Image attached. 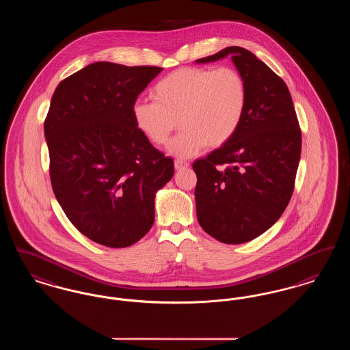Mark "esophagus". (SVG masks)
<instances>
[{"label": "esophagus", "instance_id": "esophagus-1", "mask_svg": "<svg viewBox=\"0 0 350 350\" xmlns=\"http://www.w3.org/2000/svg\"><path fill=\"white\" fill-rule=\"evenodd\" d=\"M187 167H189V163H186V161H183V160H176V161H174L176 170H183V169H186Z\"/></svg>", "mask_w": 350, "mask_h": 350}]
</instances>
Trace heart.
<instances>
[{
  "label": "heart",
  "instance_id": "obj_1",
  "mask_svg": "<svg viewBox=\"0 0 350 350\" xmlns=\"http://www.w3.org/2000/svg\"><path fill=\"white\" fill-rule=\"evenodd\" d=\"M152 97L154 100L133 105L136 127L153 144L163 146L180 124L183 131L167 150L187 159L232 137L245 116L248 88L234 68H183L156 83Z\"/></svg>",
  "mask_w": 350,
  "mask_h": 350
}]
</instances>
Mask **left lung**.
I'll return each mask as SVG.
<instances>
[{
	"instance_id": "8db88e82",
	"label": "left lung",
	"mask_w": 350,
	"mask_h": 350,
	"mask_svg": "<svg viewBox=\"0 0 350 350\" xmlns=\"http://www.w3.org/2000/svg\"><path fill=\"white\" fill-rule=\"evenodd\" d=\"M228 56L245 79L247 110L226 144L193 163L194 196L200 227L221 243L243 244L267 231L287 207L301 133L288 88L250 51L232 46L196 63Z\"/></svg>"
}]
</instances>
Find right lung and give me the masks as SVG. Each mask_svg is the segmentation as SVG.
<instances>
[{
  "instance_id": "obj_1",
  "label": "right lung",
  "mask_w": 350,
  "mask_h": 350,
  "mask_svg": "<svg viewBox=\"0 0 350 350\" xmlns=\"http://www.w3.org/2000/svg\"><path fill=\"white\" fill-rule=\"evenodd\" d=\"M163 70L89 64L55 89L44 122L55 197L100 245L126 248L154 221V197L174 174L170 157L136 127L137 96Z\"/></svg>"
}]
</instances>
